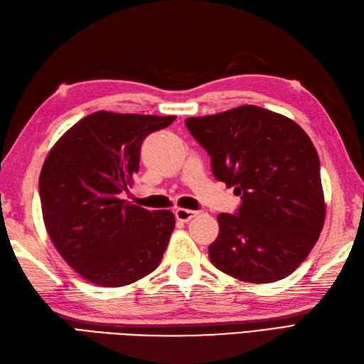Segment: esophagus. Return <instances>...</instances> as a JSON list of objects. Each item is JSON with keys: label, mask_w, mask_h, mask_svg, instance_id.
I'll return each mask as SVG.
<instances>
[{"label": "esophagus", "mask_w": 364, "mask_h": 364, "mask_svg": "<svg viewBox=\"0 0 364 364\" xmlns=\"http://www.w3.org/2000/svg\"><path fill=\"white\" fill-rule=\"evenodd\" d=\"M174 216L177 220H181V223H188L190 219H193L194 216H198V211H191L187 208H177L174 211Z\"/></svg>", "instance_id": "obj_1"}]
</instances>
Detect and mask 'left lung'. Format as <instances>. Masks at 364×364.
<instances>
[{
	"label": "left lung",
	"mask_w": 364,
	"mask_h": 364,
	"mask_svg": "<svg viewBox=\"0 0 364 364\" xmlns=\"http://www.w3.org/2000/svg\"><path fill=\"white\" fill-rule=\"evenodd\" d=\"M185 125L210 154L216 179L241 196L235 215L218 216L211 264L255 284L289 277L314 249L326 216L312 140L294 120L253 105Z\"/></svg>",
	"instance_id": "1"
}]
</instances>
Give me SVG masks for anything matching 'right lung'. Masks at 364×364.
<instances>
[{
    "instance_id": "right-lung-1",
    "label": "right lung",
    "mask_w": 364,
    "mask_h": 364,
    "mask_svg": "<svg viewBox=\"0 0 364 364\" xmlns=\"http://www.w3.org/2000/svg\"><path fill=\"white\" fill-rule=\"evenodd\" d=\"M174 120L94 112L77 122L44 161L38 190L48 235L63 259L92 284L128 286L161 264L174 215L132 205L120 194L139 171L145 137Z\"/></svg>"
}]
</instances>
